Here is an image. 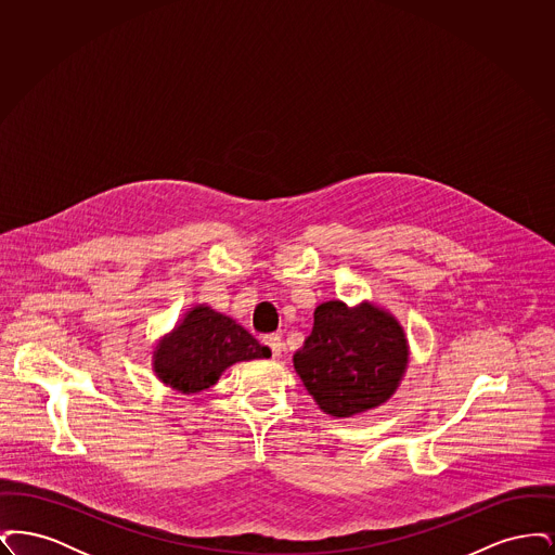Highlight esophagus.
I'll use <instances>...</instances> for the list:
<instances>
[{
  "mask_svg": "<svg viewBox=\"0 0 555 555\" xmlns=\"http://www.w3.org/2000/svg\"><path fill=\"white\" fill-rule=\"evenodd\" d=\"M262 341H264V345L270 347V351H272V356H274V358H279V356H281V351H283V341H281V337H279V335H274V333H272V335H266Z\"/></svg>",
  "mask_w": 555,
  "mask_h": 555,
  "instance_id": "34e87169",
  "label": "esophagus"
}]
</instances>
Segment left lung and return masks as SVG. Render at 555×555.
Returning <instances> with one entry per match:
<instances>
[{
    "label": "left lung",
    "instance_id": "obj_1",
    "mask_svg": "<svg viewBox=\"0 0 555 555\" xmlns=\"http://www.w3.org/2000/svg\"><path fill=\"white\" fill-rule=\"evenodd\" d=\"M293 364L318 405L347 418L393 396L408 364V341L396 318L370 304L349 310L326 301Z\"/></svg>",
    "mask_w": 555,
    "mask_h": 555
}]
</instances>
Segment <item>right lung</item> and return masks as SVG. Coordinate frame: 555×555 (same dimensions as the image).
<instances>
[{
  "instance_id": "right-lung-1",
  "label": "right lung",
  "mask_w": 555,
  "mask_h": 555,
  "mask_svg": "<svg viewBox=\"0 0 555 555\" xmlns=\"http://www.w3.org/2000/svg\"><path fill=\"white\" fill-rule=\"evenodd\" d=\"M154 358L162 383L183 393H197L214 385L235 362L270 358V349L258 344L233 318L197 306L158 345Z\"/></svg>"
}]
</instances>
